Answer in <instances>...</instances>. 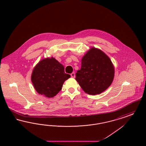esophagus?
I'll list each match as a JSON object with an SVG mask.
<instances>
[{
	"label": "esophagus",
	"instance_id": "esophagus-1",
	"mask_svg": "<svg viewBox=\"0 0 146 146\" xmlns=\"http://www.w3.org/2000/svg\"><path fill=\"white\" fill-rule=\"evenodd\" d=\"M70 76H72V78H75V76H76V75H75V73H74V72H73V73H72L70 74Z\"/></svg>",
	"mask_w": 146,
	"mask_h": 146
}]
</instances>
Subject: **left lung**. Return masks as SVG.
I'll use <instances>...</instances> for the list:
<instances>
[{"label":"left lung","mask_w":146,"mask_h":146,"mask_svg":"<svg viewBox=\"0 0 146 146\" xmlns=\"http://www.w3.org/2000/svg\"><path fill=\"white\" fill-rule=\"evenodd\" d=\"M76 80L84 91L96 95L106 90L114 76V68L109 57L100 49L91 48L82 59Z\"/></svg>","instance_id":"1"}]
</instances>
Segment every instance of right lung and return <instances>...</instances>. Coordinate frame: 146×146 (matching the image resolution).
<instances>
[{
    "instance_id": "obj_1",
    "label": "right lung",
    "mask_w": 146,
    "mask_h": 146,
    "mask_svg": "<svg viewBox=\"0 0 146 146\" xmlns=\"http://www.w3.org/2000/svg\"><path fill=\"white\" fill-rule=\"evenodd\" d=\"M70 77L65 73L62 64L52 57L42 60L35 66L31 80L38 94L50 98L61 90L63 83Z\"/></svg>"
}]
</instances>
